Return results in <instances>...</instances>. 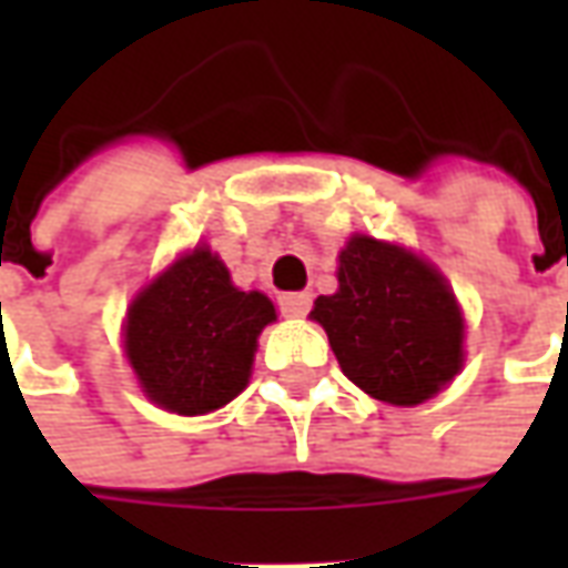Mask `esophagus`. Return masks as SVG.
<instances>
[{"label": "esophagus", "mask_w": 568, "mask_h": 568, "mask_svg": "<svg viewBox=\"0 0 568 568\" xmlns=\"http://www.w3.org/2000/svg\"><path fill=\"white\" fill-rule=\"evenodd\" d=\"M310 304H313L310 292H285V295H280V313L288 316V320H301V316H307Z\"/></svg>", "instance_id": "1"}]
</instances>
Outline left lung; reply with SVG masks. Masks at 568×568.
Segmentation results:
<instances>
[{
    "mask_svg": "<svg viewBox=\"0 0 568 568\" xmlns=\"http://www.w3.org/2000/svg\"><path fill=\"white\" fill-rule=\"evenodd\" d=\"M341 288L316 297L341 368L389 405H419L463 368V316L435 267L405 248L353 236L341 252Z\"/></svg>",
    "mask_w": 568,
    "mask_h": 568,
    "instance_id": "obj_1",
    "label": "left lung"
}]
</instances>
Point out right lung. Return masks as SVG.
I'll return each instance as SVG.
<instances>
[{
  "label": "right lung",
  "mask_w": 568,
  "mask_h": 568,
  "mask_svg": "<svg viewBox=\"0 0 568 568\" xmlns=\"http://www.w3.org/2000/svg\"><path fill=\"white\" fill-rule=\"evenodd\" d=\"M276 310L240 292L210 248H194L128 313V358L142 389L173 414H210L246 389L261 328Z\"/></svg>",
  "instance_id": "obj_1"
}]
</instances>
